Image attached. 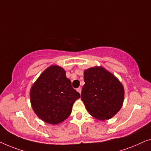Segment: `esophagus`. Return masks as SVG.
<instances>
[{"label":"esophagus","mask_w":151,"mask_h":151,"mask_svg":"<svg viewBox=\"0 0 151 151\" xmlns=\"http://www.w3.org/2000/svg\"><path fill=\"white\" fill-rule=\"evenodd\" d=\"M76 90H77V91L78 92V93H79L80 94V93H81V91H82V89H81V88H80V87H79V88H77V89H76Z\"/></svg>","instance_id":"1"}]
</instances>
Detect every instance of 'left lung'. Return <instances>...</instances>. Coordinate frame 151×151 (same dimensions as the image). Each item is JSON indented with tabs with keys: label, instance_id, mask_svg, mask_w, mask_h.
<instances>
[{
	"label": "left lung",
	"instance_id": "left-lung-1",
	"mask_svg": "<svg viewBox=\"0 0 151 151\" xmlns=\"http://www.w3.org/2000/svg\"><path fill=\"white\" fill-rule=\"evenodd\" d=\"M84 80L81 99L88 113L99 120L112 118L124 102V88L121 82L98 66L84 70Z\"/></svg>",
	"mask_w": 151,
	"mask_h": 151
}]
</instances>
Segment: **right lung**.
Listing matches in <instances>:
<instances>
[{
  "instance_id": "right-lung-1",
  "label": "right lung",
  "mask_w": 151,
  "mask_h": 151,
  "mask_svg": "<svg viewBox=\"0 0 151 151\" xmlns=\"http://www.w3.org/2000/svg\"><path fill=\"white\" fill-rule=\"evenodd\" d=\"M80 93L73 88L66 71L58 65L47 68L30 90L33 110L45 123L58 124L71 115L73 103Z\"/></svg>"
}]
</instances>
